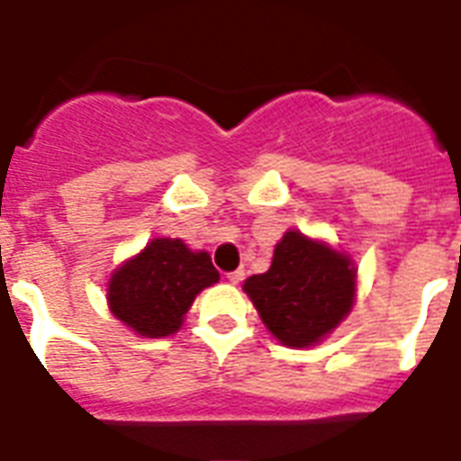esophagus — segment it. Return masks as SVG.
<instances>
[{
  "instance_id": "esophagus-1",
  "label": "esophagus",
  "mask_w": 461,
  "mask_h": 461,
  "mask_svg": "<svg viewBox=\"0 0 461 461\" xmlns=\"http://www.w3.org/2000/svg\"><path fill=\"white\" fill-rule=\"evenodd\" d=\"M227 280H230L231 285H239V282L244 280V270H234V273L227 275Z\"/></svg>"
}]
</instances>
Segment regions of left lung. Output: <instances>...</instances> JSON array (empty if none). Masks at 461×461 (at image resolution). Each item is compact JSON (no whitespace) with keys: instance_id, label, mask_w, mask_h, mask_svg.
I'll return each mask as SVG.
<instances>
[{"instance_id":"8db88e82","label":"left lung","mask_w":461,"mask_h":461,"mask_svg":"<svg viewBox=\"0 0 461 461\" xmlns=\"http://www.w3.org/2000/svg\"><path fill=\"white\" fill-rule=\"evenodd\" d=\"M244 292L273 337L285 347L306 349L351 313L357 266L328 241L289 230L275 246L270 270L251 275Z\"/></svg>"}]
</instances>
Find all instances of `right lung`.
<instances>
[{
	"label": "right lung",
	"mask_w": 461,
	"mask_h": 461,
	"mask_svg": "<svg viewBox=\"0 0 461 461\" xmlns=\"http://www.w3.org/2000/svg\"><path fill=\"white\" fill-rule=\"evenodd\" d=\"M220 273L208 251H191L181 239L158 237L110 275L107 306L140 337H169L184 325L188 308Z\"/></svg>",
	"instance_id": "obj_1"
}]
</instances>
